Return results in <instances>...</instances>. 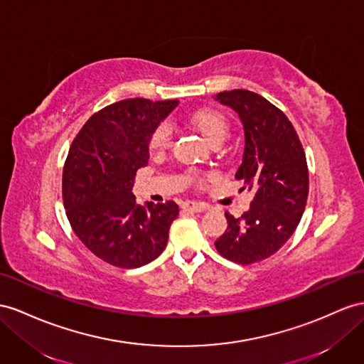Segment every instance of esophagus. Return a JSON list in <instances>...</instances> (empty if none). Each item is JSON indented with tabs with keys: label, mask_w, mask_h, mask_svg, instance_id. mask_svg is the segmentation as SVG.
<instances>
[{
	"label": "esophagus",
	"mask_w": 364,
	"mask_h": 364,
	"mask_svg": "<svg viewBox=\"0 0 364 364\" xmlns=\"http://www.w3.org/2000/svg\"><path fill=\"white\" fill-rule=\"evenodd\" d=\"M184 210H191V212H203L206 210L208 206L204 203H197V201H184L183 206Z\"/></svg>",
	"instance_id": "34e87169"
}]
</instances>
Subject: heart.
<instances>
[{"mask_svg":"<svg viewBox=\"0 0 364 364\" xmlns=\"http://www.w3.org/2000/svg\"><path fill=\"white\" fill-rule=\"evenodd\" d=\"M191 121L192 124L208 138V141L212 146L221 144L229 136L230 124L226 115L221 114L220 110H215V109L197 110L195 114H192ZM172 136H173L172 124L169 121H161V123H158L152 130L151 139H149V146H151L152 151L161 152L171 146Z\"/></svg>","mask_w":364,"mask_h":364,"instance_id":"1","label":"heart"}]
</instances>
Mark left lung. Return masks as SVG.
Wrapping results in <instances>:
<instances>
[{
  "mask_svg": "<svg viewBox=\"0 0 364 364\" xmlns=\"http://www.w3.org/2000/svg\"><path fill=\"white\" fill-rule=\"evenodd\" d=\"M234 109L245 127L243 163L235 173L254 200L243 215L226 212L228 229L215 247L238 264H252L274 255L295 232L309 193L304 149L291 121L262 95L245 89L217 93Z\"/></svg>",
  "mask_w": 364,
  "mask_h": 364,
  "instance_id": "1",
  "label": "left lung"
}]
</instances>
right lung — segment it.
<instances>
[{
    "mask_svg": "<svg viewBox=\"0 0 364 364\" xmlns=\"http://www.w3.org/2000/svg\"><path fill=\"white\" fill-rule=\"evenodd\" d=\"M176 100L129 98L93 114L69 149L63 169V201L70 226L93 255L134 269L160 255L178 217L173 201L138 204L132 186L149 161L155 126Z\"/></svg>",
    "mask_w": 364,
    "mask_h": 364,
    "instance_id": "right-lung-1",
    "label": "right lung"
}]
</instances>
